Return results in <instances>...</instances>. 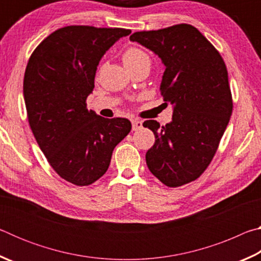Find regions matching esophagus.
<instances>
[{"mask_svg": "<svg viewBox=\"0 0 261 261\" xmlns=\"http://www.w3.org/2000/svg\"><path fill=\"white\" fill-rule=\"evenodd\" d=\"M131 123H132V130H134V131H137V130H139V129H141V127H143V122L139 121V120H132Z\"/></svg>", "mask_w": 261, "mask_h": 261, "instance_id": "esophagus-1", "label": "esophagus"}]
</instances>
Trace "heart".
I'll return each mask as SVG.
<instances>
[{
	"label": "heart",
	"instance_id": "heart-1",
	"mask_svg": "<svg viewBox=\"0 0 261 261\" xmlns=\"http://www.w3.org/2000/svg\"><path fill=\"white\" fill-rule=\"evenodd\" d=\"M122 61L127 70L135 69L141 64H149V56L145 50L138 47L126 48L122 55Z\"/></svg>",
	"mask_w": 261,
	"mask_h": 261
}]
</instances>
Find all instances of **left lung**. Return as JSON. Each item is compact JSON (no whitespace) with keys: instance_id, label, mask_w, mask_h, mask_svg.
Listing matches in <instances>:
<instances>
[{"instance_id":"obj_1","label":"left lung","mask_w":261,"mask_h":261,"mask_svg":"<svg viewBox=\"0 0 261 261\" xmlns=\"http://www.w3.org/2000/svg\"><path fill=\"white\" fill-rule=\"evenodd\" d=\"M155 53L166 70L160 86L166 105L174 107L173 121L143 123L155 136L146 153L151 173L169 188L197 179L218 151L232 113L226 63L194 26L177 24L130 35Z\"/></svg>"}]
</instances>
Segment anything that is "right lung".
Returning a JSON list of instances; mask_svg holds the SVG:
<instances>
[{"label":"right lung","instance_id":"obj_1","mask_svg":"<svg viewBox=\"0 0 261 261\" xmlns=\"http://www.w3.org/2000/svg\"><path fill=\"white\" fill-rule=\"evenodd\" d=\"M130 33L65 26L41 41L26 65L23 90L31 130L56 174L78 187L103 176L115 146L131 131L126 118H105L86 107L101 57Z\"/></svg>","mask_w":261,"mask_h":261}]
</instances>
